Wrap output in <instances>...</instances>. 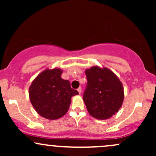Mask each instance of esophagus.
<instances>
[{"mask_svg": "<svg viewBox=\"0 0 156 156\" xmlns=\"http://www.w3.org/2000/svg\"><path fill=\"white\" fill-rule=\"evenodd\" d=\"M78 93H79V94H80V93H81V92H82L81 87H79V88L78 89Z\"/></svg>", "mask_w": 156, "mask_h": 156, "instance_id": "obj_1", "label": "esophagus"}]
</instances>
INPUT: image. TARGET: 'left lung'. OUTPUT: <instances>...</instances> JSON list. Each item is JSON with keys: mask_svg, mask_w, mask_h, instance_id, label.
<instances>
[{"mask_svg": "<svg viewBox=\"0 0 156 156\" xmlns=\"http://www.w3.org/2000/svg\"><path fill=\"white\" fill-rule=\"evenodd\" d=\"M87 84L83 99L89 114L99 119L112 117L124 100L122 83L107 68L92 67L86 70Z\"/></svg>", "mask_w": 156, "mask_h": 156, "instance_id": "1", "label": "left lung"}]
</instances>
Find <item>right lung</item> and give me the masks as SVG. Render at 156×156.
<instances>
[{
  "label": "right lung",
  "instance_id": "add662e5",
  "mask_svg": "<svg viewBox=\"0 0 156 156\" xmlns=\"http://www.w3.org/2000/svg\"><path fill=\"white\" fill-rule=\"evenodd\" d=\"M60 69H47L32 82L29 98L40 116L48 119L62 117L69 109L71 98L78 92L71 88L69 80L61 78Z\"/></svg>",
  "mask_w": 156,
  "mask_h": 156
}]
</instances>
